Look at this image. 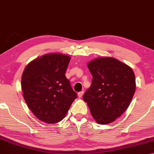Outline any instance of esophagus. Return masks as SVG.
Returning <instances> with one entry per match:
<instances>
[{"label":"esophagus","mask_w":154,"mask_h":154,"mask_svg":"<svg viewBox=\"0 0 154 154\" xmlns=\"http://www.w3.org/2000/svg\"><path fill=\"white\" fill-rule=\"evenodd\" d=\"M83 93H84V91H81V92H79L78 93V96H79V98H81L82 95H83Z\"/></svg>","instance_id":"esophagus-1"}]
</instances>
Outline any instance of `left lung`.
I'll return each instance as SVG.
<instances>
[{"label": "left lung", "instance_id": "1", "mask_svg": "<svg viewBox=\"0 0 154 154\" xmlns=\"http://www.w3.org/2000/svg\"><path fill=\"white\" fill-rule=\"evenodd\" d=\"M92 84L83 95L91 114L99 125L111 123L130 105L135 92V75L131 67L118 59L100 57L87 63Z\"/></svg>", "mask_w": 154, "mask_h": 154}]
</instances>
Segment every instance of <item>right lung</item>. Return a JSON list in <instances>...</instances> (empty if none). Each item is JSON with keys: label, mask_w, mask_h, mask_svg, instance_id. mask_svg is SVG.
<instances>
[{"label": "right lung", "mask_w": 154, "mask_h": 154, "mask_svg": "<svg viewBox=\"0 0 154 154\" xmlns=\"http://www.w3.org/2000/svg\"><path fill=\"white\" fill-rule=\"evenodd\" d=\"M70 59L66 54H45L29 62L23 70L21 82L23 99L43 122H60L77 98L65 75Z\"/></svg>", "instance_id": "obj_1"}]
</instances>
